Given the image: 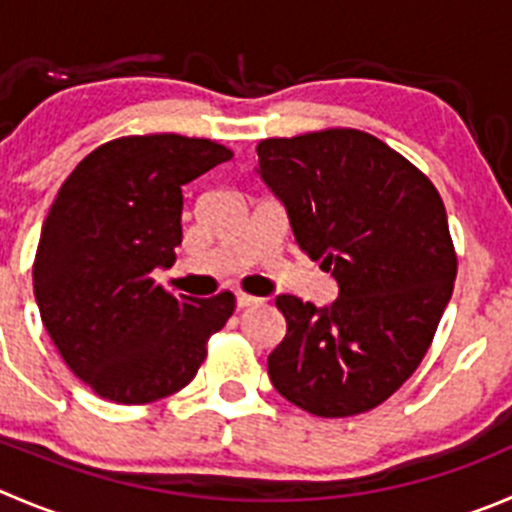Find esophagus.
Listing matches in <instances>:
<instances>
[{
    "label": "esophagus",
    "mask_w": 512,
    "mask_h": 512,
    "mask_svg": "<svg viewBox=\"0 0 512 512\" xmlns=\"http://www.w3.org/2000/svg\"><path fill=\"white\" fill-rule=\"evenodd\" d=\"M253 304H261V299H256V296H251V294H243V291H238V294H236L238 309H246V306H253Z\"/></svg>",
    "instance_id": "34e87169"
}]
</instances>
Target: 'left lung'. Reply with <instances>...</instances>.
Masks as SVG:
<instances>
[{"label":"left lung","instance_id":"8db88e82","mask_svg":"<svg viewBox=\"0 0 512 512\" xmlns=\"http://www.w3.org/2000/svg\"><path fill=\"white\" fill-rule=\"evenodd\" d=\"M256 153L296 246L337 281L329 306L276 296L286 337L269 354L271 384L316 417L372 410L415 372L452 296L440 193L359 130L261 140Z\"/></svg>","mask_w":512,"mask_h":512}]
</instances>
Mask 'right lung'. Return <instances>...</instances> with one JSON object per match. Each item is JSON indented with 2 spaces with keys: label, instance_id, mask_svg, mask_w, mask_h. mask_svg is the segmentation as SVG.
I'll return each mask as SVG.
<instances>
[{
  "label": "right lung",
  "instance_id": "1",
  "mask_svg": "<svg viewBox=\"0 0 512 512\" xmlns=\"http://www.w3.org/2000/svg\"><path fill=\"white\" fill-rule=\"evenodd\" d=\"M231 150L183 135H130L92 150L65 180L34 256L42 324L77 379L118 405H145L196 377L233 294H168L183 186Z\"/></svg>",
  "mask_w": 512,
  "mask_h": 512
}]
</instances>
